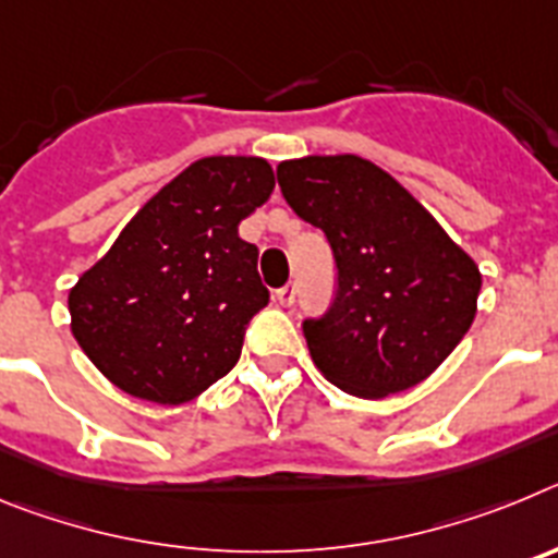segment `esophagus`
<instances>
[{"label":"esophagus","mask_w":558,"mask_h":558,"mask_svg":"<svg viewBox=\"0 0 558 558\" xmlns=\"http://www.w3.org/2000/svg\"><path fill=\"white\" fill-rule=\"evenodd\" d=\"M276 302L282 304V307H293V304H295V284L288 282L284 288L276 290Z\"/></svg>","instance_id":"34e87169"}]
</instances>
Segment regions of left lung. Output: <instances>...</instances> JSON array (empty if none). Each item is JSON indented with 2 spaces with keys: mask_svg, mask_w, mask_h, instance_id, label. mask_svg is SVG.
<instances>
[{
  "mask_svg": "<svg viewBox=\"0 0 558 558\" xmlns=\"http://www.w3.org/2000/svg\"><path fill=\"white\" fill-rule=\"evenodd\" d=\"M290 209L322 229L335 299L302 324L310 357L340 391L379 399L430 377L472 327L481 270L430 211L360 156L282 161Z\"/></svg>",
  "mask_w": 558,
  "mask_h": 558,
  "instance_id": "obj_1",
  "label": "left lung"
}]
</instances>
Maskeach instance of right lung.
Returning <instances> with one entry per match:
<instances>
[{"label":"right lung","instance_id":"right-lung-1","mask_svg":"<svg viewBox=\"0 0 558 558\" xmlns=\"http://www.w3.org/2000/svg\"><path fill=\"white\" fill-rule=\"evenodd\" d=\"M274 184L256 156L195 161L69 290L72 335L113 386L181 405L234 368L251 318L270 299L259 251L236 226Z\"/></svg>","mask_w":558,"mask_h":558}]
</instances>
